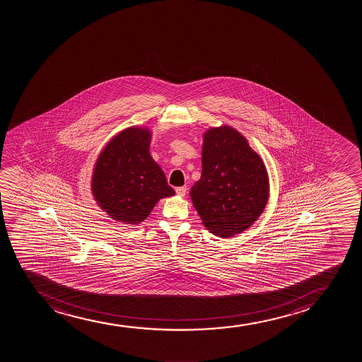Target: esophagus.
<instances>
[{"instance_id": "1", "label": "esophagus", "mask_w": 362, "mask_h": 362, "mask_svg": "<svg viewBox=\"0 0 362 362\" xmlns=\"http://www.w3.org/2000/svg\"><path fill=\"white\" fill-rule=\"evenodd\" d=\"M176 194L179 197H185L186 196V193H187V187H185V186H182V187H177L176 189Z\"/></svg>"}]
</instances>
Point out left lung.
I'll return each mask as SVG.
<instances>
[{"instance_id":"left-lung-1","label":"left lung","mask_w":362,"mask_h":362,"mask_svg":"<svg viewBox=\"0 0 362 362\" xmlns=\"http://www.w3.org/2000/svg\"><path fill=\"white\" fill-rule=\"evenodd\" d=\"M202 166L189 196L205 228L221 238L244 232L269 198L262 158L238 130L221 125L204 133Z\"/></svg>"}]
</instances>
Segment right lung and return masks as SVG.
Here are the masks:
<instances>
[{"label":"right lung","instance_id":"obj_1","mask_svg":"<svg viewBox=\"0 0 362 362\" xmlns=\"http://www.w3.org/2000/svg\"><path fill=\"white\" fill-rule=\"evenodd\" d=\"M152 133L129 127L113 136L96 159L92 193L108 217L124 225L146 220L162 198L175 194L162 168L151 157Z\"/></svg>","mask_w":362,"mask_h":362}]
</instances>
